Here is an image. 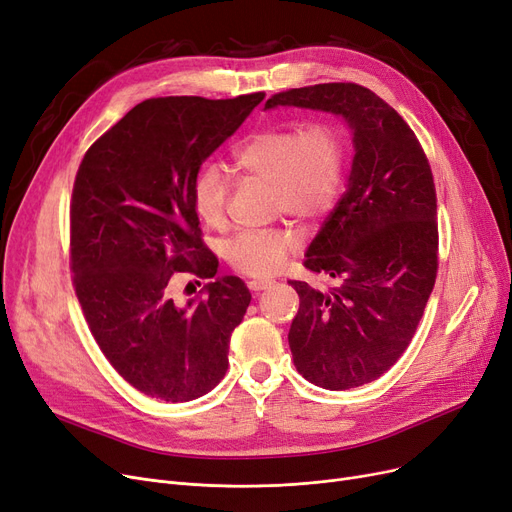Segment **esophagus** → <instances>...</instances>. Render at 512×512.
I'll use <instances>...</instances> for the list:
<instances>
[{
  "instance_id": "34e87169",
  "label": "esophagus",
  "mask_w": 512,
  "mask_h": 512,
  "mask_svg": "<svg viewBox=\"0 0 512 512\" xmlns=\"http://www.w3.org/2000/svg\"><path fill=\"white\" fill-rule=\"evenodd\" d=\"M272 284V280H265V278H255V280H249V288L251 291H255V293H259V291H265V288H268Z\"/></svg>"
}]
</instances>
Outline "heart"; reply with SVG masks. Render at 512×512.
<instances>
[{
    "instance_id": "heart-1",
    "label": "heart",
    "mask_w": 512,
    "mask_h": 512,
    "mask_svg": "<svg viewBox=\"0 0 512 512\" xmlns=\"http://www.w3.org/2000/svg\"><path fill=\"white\" fill-rule=\"evenodd\" d=\"M236 167L249 180L272 186V213H284L303 226L318 224L337 207L349 165V138L335 121H288L261 129L236 152ZM232 180L224 167L205 165L192 184V207L205 226L219 230L228 221ZM291 230H249L226 244V259L238 274H274L293 249Z\"/></svg>"
}]
</instances>
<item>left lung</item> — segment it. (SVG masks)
I'll list each match as a JSON object with an SVG mask.
<instances>
[{"instance_id":"left-lung-1","label":"left lung","mask_w":512,"mask_h":512,"mask_svg":"<svg viewBox=\"0 0 512 512\" xmlns=\"http://www.w3.org/2000/svg\"><path fill=\"white\" fill-rule=\"evenodd\" d=\"M274 106L326 110L353 131L347 190L303 261L332 284L288 282L299 295L288 345L309 383L330 391L360 387L402 358L435 286L439 232L431 165L410 125L364 85L297 87L265 102Z\"/></svg>"}]
</instances>
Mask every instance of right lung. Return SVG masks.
I'll use <instances>...</instances> for the list:
<instances>
[{"label": "right lung", "mask_w": 512, "mask_h": 512, "mask_svg": "<svg viewBox=\"0 0 512 512\" xmlns=\"http://www.w3.org/2000/svg\"><path fill=\"white\" fill-rule=\"evenodd\" d=\"M265 98H150L87 148L71 198V272L92 335L123 379L148 397L190 402L228 370L232 330L251 303L236 276L205 299L173 301L177 274L213 278L192 207L203 161Z\"/></svg>", "instance_id": "right-lung-1"}]
</instances>
